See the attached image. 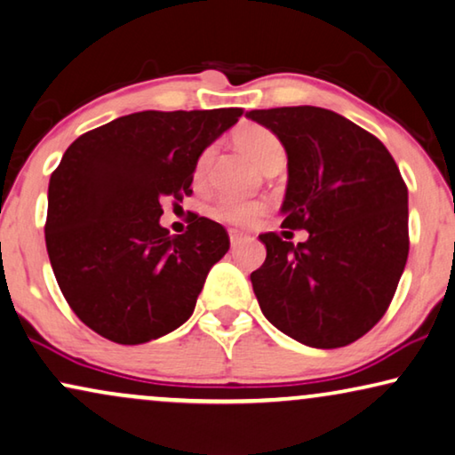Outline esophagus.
Instances as JSON below:
<instances>
[{
  "label": "esophagus",
  "mask_w": 455,
  "mask_h": 455,
  "mask_svg": "<svg viewBox=\"0 0 455 455\" xmlns=\"http://www.w3.org/2000/svg\"><path fill=\"white\" fill-rule=\"evenodd\" d=\"M228 236H230V245H239V243L243 241V233H239V230H230L228 233Z\"/></svg>",
  "instance_id": "1"
}]
</instances>
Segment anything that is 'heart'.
Instances as JSON below:
<instances>
[{
  "mask_svg": "<svg viewBox=\"0 0 455 455\" xmlns=\"http://www.w3.org/2000/svg\"><path fill=\"white\" fill-rule=\"evenodd\" d=\"M233 142L236 144V148L251 158V161L264 169L267 163H272L274 158L284 156V148L283 142H280L276 133L272 130H267L264 125H255V124H247L241 125L239 130H235L233 133ZM214 150L206 148L197 158L196 163V179H202L206 175L210 163H212ZM266 202L259 200H236V197H222V200L216 204L212 214L214 219L225 220L228 225L235 227H249L253 225L255 220L259 219L261 214L266 212Z\"/></svg>",
  "mask_w": 455,
  "mask_h": 455,
  "instance_id": "heart-1",
  "label": "heart"
}]
</instances>
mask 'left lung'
<instances>
[{"label":"left lung","mask_w":455,"mask_h":455,"mask_svg":"<svg viewBox=\"0 0 455 455\" xmlns=\"http://www.w3.org/2000/svg\"><path fill=\"white\" fill-rule=\"evenodd\" d=\"M289 158L283 227L303 243L259 235L266 261L251 272L274 328L311 348L367 334L392 303L408 259V189L386 146L322 107L249 111Z\"/></svg>","instance_id":"1"}]
</instances>
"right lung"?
<instances>
[{
  "mask_svg": "<svg viewBox=\"0 0 455 455\" xmlns=\"http://www.w3.org/2000/svg\"><path fill=\"white\" fill-rule=\"evenodd\" d=\"M241 115L140 111L66 150L49 181L44 241L63 297L102 338L144 344L191 317L228 235L194 214L185 235L171 236L161 202L191 194L197 158Z\"/></svg>",
  "mask_w": 455,
  "mask_h": 455,
  "instance_id": "obj_1",
  "label": "right lung"
}]
</instances>
